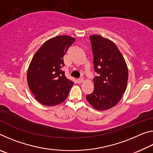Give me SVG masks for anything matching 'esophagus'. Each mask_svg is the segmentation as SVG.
<instances>
[{"label": "esophagus", "instance_id": "esophagus-1", "mask_svg": "<svg viewBox=\"0 0 153 153\" xmlns=\"http://www.w3.org/2000/svg\"><path fill=\"white\" fill-rule=\"evenodd\" d=\"M83 81H84V79H83L82 77H79V79H77V83H78V84H80V83H82Z\"/></svg>", "mask_w": 153, "mask_h": 153}]
</instances>
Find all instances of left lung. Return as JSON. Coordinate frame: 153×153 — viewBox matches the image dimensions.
<instances>
[{
    "label": "left lung",
    "instance_id": "left-lung-1",
    "mask_svg": "<svg viewBox=\"0 0 153 153\" xmlns=\"http://www.w3.org/2000/svg\"><path fill=\"white\" fill-rule=\"evenodd\" d=\"M94 71V91L86 99L96 109L107 110L118 103L126 91L128 70L123 55L115 44L99 35L90 36Z\"/></svg>",
    "mask_w": 153,
    "mask_h": 153
}]
</instances>
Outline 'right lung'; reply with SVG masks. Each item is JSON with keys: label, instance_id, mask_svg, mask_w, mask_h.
I'll return each instance as SVG.
<instances>
[{"label": "right lung", "instance_id": "1", "mask_svg": "<svg viewBox=\"0 0 153 153\" xmlns=\"http://www.w3.org/2000/svg\"><path fill=\"white\" fill-rule=\"evenodd\" d=\"M75 38L58 36L46 41L32 59L27 71V84L41 104L55 106L63 102L74 82L67 79L63 67V56Z\"/></svg>", "mask_w": 153, "mask_h": 153}]
</instances>
